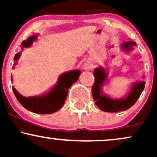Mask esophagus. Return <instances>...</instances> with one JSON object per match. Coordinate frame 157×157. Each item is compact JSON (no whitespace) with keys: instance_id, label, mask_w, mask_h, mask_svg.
I'll return each instance as SVG.
<instances>
[{"instance_id":"34e87169","label":"esophagus","mask_w":157,"mask_h":157,"mask_svg":"<svg viewBox=\"0 0 157 157\" xmlns=\"http://www.w3.org/2000/svg\"><path fill=\"white\" fill-rule=\"evenodd\" d=\"M93 68V65L91 61L88 60L86 62H85V63L83 64V69L86 70V71H90L91 70V68Z\"/></svg>"}]
</instances>
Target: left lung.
<instances>
[{
  "instance_id": "8db88e82",
  "label": "left lung",
  "mask_w": 157,
  "mask_h": 157,
  "mask_svg": "<svg viewBox=\"0 0 157 157\" xmlns=\"http://www.w3.org/2000/svg\"><path fill=\"white\" fill-rule=\"evenodd\" d=\"M136 45L134 41H128L122 43L120 48L122 51L130 52L133 50V46ZM94 75L95 82L91 90L94 101L99 109L105 112H118L130 109L137 101L145 89V81H137L131 85L130 91L125 97L112 98L102 91V87L107 82V71L103 67L99 66L94 71Z\"/></svg>"
}]
</instances>
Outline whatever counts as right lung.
<instances>
[{"label":"right lung","instance_id":"1","mask_svg":"<svg viewBox=\"0 0 157 157\" xmlns=\"http://www.w3.org/2000/svg\"><path fill=\"white\" fill-rule=\"evenodd\" d=\"M37 35H33L26 40L23 41L21 44L22 50L24 48L30 47L32 43L37 40ZM21 55V52H18L15 55L14 57L15 64L13 68L17 63V60ZM81 71L79 69L63 73L58 77L57 83L49 91L39 96L23 97L14 87H12V90L18 102L28 111L40 114H49L56 112L63 106L68 95V89L71 87V85L78 80Z\"/></svg>","mask_w":157,"mask_h":157}]
</instances>
